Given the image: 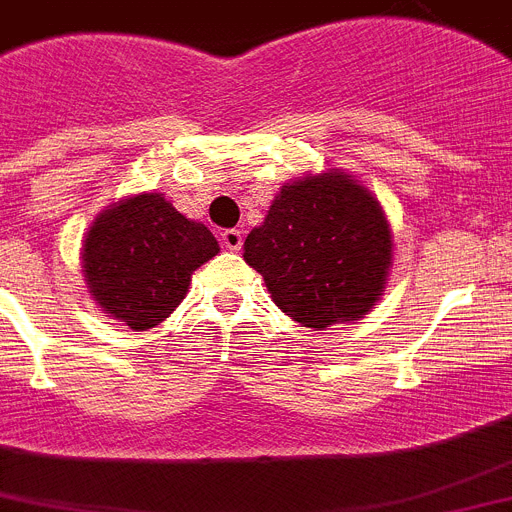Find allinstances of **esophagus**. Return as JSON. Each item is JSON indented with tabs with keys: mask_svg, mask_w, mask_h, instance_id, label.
Instances as JSON below:
<instances>
[{
	"mask_svg": "<svg viewBox=\"0 0 512 512\" xmlns=\"http://www.w3.org/2000/svg\"><path fill=\"white\" fill-rule=\"evenodd\" d=\"M242 242H244V234L239 229L221 231V244L226 249H231V252H239V249H242Z\"/></svg>",
	"mask_w": 512,
	"mask_h": 512,
	"instance_id": "1",
	"label": "esophagus"
}]
</instances>
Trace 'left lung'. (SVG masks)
<instances>
[{
    "mask_svg": "<svg viewBox=\"0 0 512 512\" xmlns=\"http://www.w3.org/2000/svg\"><path fill=\"white\" fill-rule=\"evenodd\" d=\"M244 260L273 302L304 328L359 320L388 281L393 234L375 195L346 171L283 184L263 226L244 239Z\"/></svg>",
    "mask_w": 512,
    "mask_h": 512,
    "instance_id": "1",
    "label": "left lung"
}]
</instances>
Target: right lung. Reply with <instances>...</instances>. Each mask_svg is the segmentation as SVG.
<instances>
[{
  "instance_id": "1",
  "label": "right lung",
  "mask_w": 512,
  "mask_h": 512,
  "mask_svg": "<svg viewBox=\"0 0 512 512\" xmlns=\"http://www.w3.org/2000/svg\"><path fill=\"white\" fill-rule=\"evenodd\" d=\"M218 249L208 226L184 218L158 192H143L93 221L83 242L85 283L109 317L132 330L156 328Z\"/></svg>"
}]
</instances>
